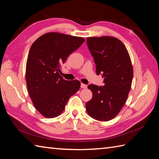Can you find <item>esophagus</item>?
Segmentation results:
<instances>
[{
    "label": "esophagus",
    "instance_id": "34e87169",
    "mask_svg": "<svg viewBox=\"0 0 159 159\" xmlns=\"http://www.w3.org/2000/svg\"><path fill=\"white\" fill-rule=\"evenodd\" d=\"M80 87H81V88H83V89H85V88H87V85H85V84L81 83V85H80Z\"/></svg>",
    "mask_w": 159,
    "mask_h": 159
}]
</instances>
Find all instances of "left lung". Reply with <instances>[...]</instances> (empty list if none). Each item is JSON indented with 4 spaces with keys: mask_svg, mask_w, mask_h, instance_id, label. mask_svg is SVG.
<instances>
[{
    "mask_svg": "<svg viewBox=\"0 0 159 159\" xmlns=\"http://www.w3.org/2000/svg\"><path fill=\"white\" fill-rule=\"evenodd\" d=\"M87 43L97 75H102L104 85L88 86L93 96L86 103V110L93 119L107 121L120 113L126 102L133 78V66L126 46L116 38L91 37Z\"/></svg>",
    "mask_w": 159,
    "mask_h": 159,
    "instance_id": "8db88e82",
    "label": "left lung"
}]
</instances>
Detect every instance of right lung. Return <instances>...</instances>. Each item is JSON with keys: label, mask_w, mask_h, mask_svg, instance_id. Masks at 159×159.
<instances>
[{"label": "right lung", "mask_w": 159, "mask_h": 159, "mask_svg": "<svg viewBox=\"0 0 159 159\" xmlns=\"http://www.w3.org/2000/svg\"><path fill=\"white\" fill-rule=\"evenodd\" d=\"M85 39L80 37L51 32L40 36L30 48L26 66V82L35 109L46 118L59 116L70 98L79 90L78 80L60 76L67 57Z\"/></svg>", "instance_id": "obj_1"}]
</instances>
